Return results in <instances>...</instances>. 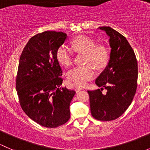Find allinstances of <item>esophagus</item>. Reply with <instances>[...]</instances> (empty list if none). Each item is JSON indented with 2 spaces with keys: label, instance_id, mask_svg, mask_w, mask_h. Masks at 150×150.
<instances>
[{
  "label": "esophagus",
  "instance_id": "obj_1",
  "mask_svg": "<svg viewBox=\"0 0 150 150\" xmlns=\"http://www.w3.org/2000/svg\"><path fill=\"white\" fill-rule=\"evenodd\" d=\"M82 89H83L82 88L80 87V86H75V91H76V92H79L80 91H81Z\"/></svg>",
  "mask_w": 150,
  "mask_h": 150
}]
</instances>
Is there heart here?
I'll return each mask as SVG.
<instances>
[{"instance_id":"1","label":"heart","mask_w":150,"mask_h":150,"mask_svg":"<svg viewBox=\"0 0 150 150\" xmlns=\"http://www.w3.org/2000/svg\"><path fill=\"white\" fill-rule=\"evenodd\" d=\"M72 44L77 51L86 54L84 60L86 65L76 67L69 70L67 72V78L75 84L83 86L95 76L94 67L102 69L107 66L110 54L105 46L96 45L93 39L83 35L75 38ZM56 57L63 66L69 67L73 63L72 51L65 45L59 47Z\"/></svg>"}]
</instances>
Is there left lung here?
<instances>
[{"instance_id": "1", "label": "left lung", "mask_w": 150, "mask_h": 150, "mask_svg": "<svg viewBox=\"0 0 150 150\" xmlns=\"http://www.w3.org/2000/svg\"><path fill=\"white\" fill-rule=\"evenodd\" d=\"M110 38V61L96 78L100 89L88 91L91 112L102 121L115 120L125 112L132 102L137 88L138 64L136 55L123 35L110 27H99ZM105 88L107 93H102Z\"/></svg>"}]
</instances>
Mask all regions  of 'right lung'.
I'll use <instances>...</instances> for the list:
<instances>
[{"instance_id":"right-lung-1","label":"right lung","mask_w":150,"mask_h":150,"mask_svg":"<svg viewBox=\"0 0 150 150\" xmlns=\"http://www.w3.org/2000/svg\"><path fill=\"white\" fill-rule=\"evenodd\" d=\"M67 34L45 31L29 40L19 59L16 88L27 115L42 126L57 128L70 117L74 90L61 86L62 69L56 57Z\"/></svg>"}]
</instances>
